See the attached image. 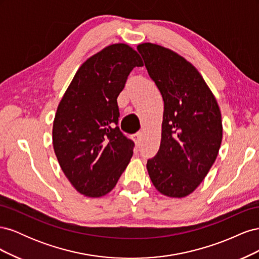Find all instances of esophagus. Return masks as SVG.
<instances>
[{"label":"esophagus","instance_id":"1","mask_svg":"<svg viewBox=\"0 0 259 259\" xmlns=\"http://www.w3.org/2000/svg\"><path fill=\"white\" fill-rule=\"evenodd\" d=\"M142 138H143V132H137L136 134L134 135V139H135V142L136 143H140L142 142Z\"/></svg>","mask_w":259,"mask_h":259}]
</instances>
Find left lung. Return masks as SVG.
<instances>
[{
  "label": "left lung",
  "instance_id": "obj_1",
  "mask_svg": "<svg viewBox=\"0 0 259 259\" xmlns=\"http://www.w3.org/2000/svg\"><path fill=\"white\" fill-rule=\"evenodd\" d=\"M164 101L161 144L147 162L155 189L184 198L213 165L223 139L221 109L200 72L177 53L158 44L137 46Z\"/></svg>",
  "mask_w": 259,
  "mask_h": 259
}]
</instances>
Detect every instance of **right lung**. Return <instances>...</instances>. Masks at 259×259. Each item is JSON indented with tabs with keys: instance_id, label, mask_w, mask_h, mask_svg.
Masks as SVG:
<instances>
[{
	"instance_id": "right-lung-1",
	"label": "right lung",
	"mask_w": 259,
	"mask_h": 259,
	"mask_svg": "<svg viewBox=\"0 0 259 259\" xmlns=\"http://www.w3.org/2000/svg\"><path fill=\"white\" fill-rule=\"evenodd\" d=\"M138 53L124 43L109 45L77 70L57 108L53 146L76 191L90 198L110 192L128 165L134 143L120 131L116 98Z\"/></svg>"
}]
</instances>
